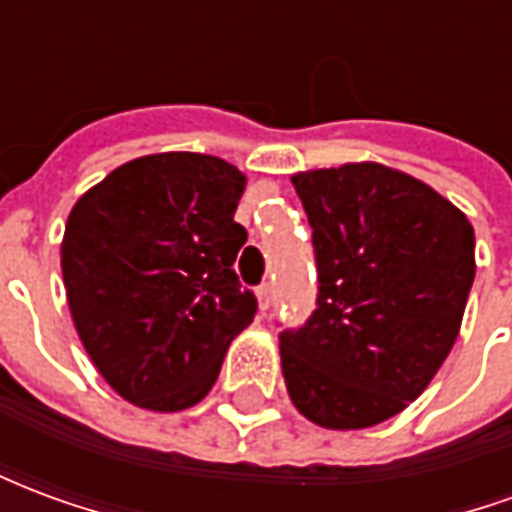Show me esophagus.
I'll return each instance as SVG.
<instances>
[{"instance_id": "esophagus-1", "label": "esophagus", "mask_w": 512, "mask_h": 512, "mask_svg": "<svg viewBox=\"0 0 512 512\" xmlns=\"http://www.w3.org/2000/svg\"><path fill=\"white\" fill-rule=\"evenodd\" d=\"M271 299H274V290H271V285H260V288H257V307L266 312Z\"/></svg>"}]
</instances>
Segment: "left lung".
<instances>
[{
	"instance_id": "left-lung-1",
	"label": "left lung",
	"mask_w": 512,
	"mask_h": 512,
	"mask_svg": "<svg viewBox=\"0 0 512 512\" xmlns=\"http://www.w3.org/2000/svg\"><path fill=\"white\" fill-rule=\"evenodd\" d=\"M318 307L279 334L293 406L329 430L395 417L439 373L474 282V230L428 183L376 161L293 175Z\"/></svg>"
}]
</instances>
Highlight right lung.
Wrapping results in <instances>:
<instances>
[{
    "label": "right lung",
    "instance_id": "add662e5",
    "mask_svg": "<svg viewBox=\"0 0 512 512\" xmlns=\"http://www.w3.org/2000/svg\"><path fill=\"white\" fill-rule=\"evenodd\" d=\"M246 175L205 153H153L112 169L73 205L60 263L84 351L117 395L183 411L219 378L257 299L235 274Z\"/></svg>",
    "mask_w": 512,
    "mask_h": 512
}]
</instances>
